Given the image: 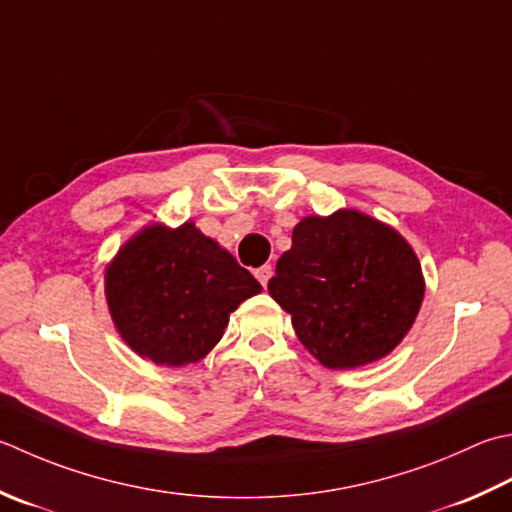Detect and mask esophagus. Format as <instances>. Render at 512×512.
<instances>
[{
  "instance_id": "esophagus-1",
  "label": "esophagus",
  "mask_w": 512,
  "mask_h": 512,
  "mask_svg": "<svg viewBox=\"0 0 512 512\" xmlns=\"http://www.w3.org/2000/svg\"><path fill=\"white\" fill-rule=\"evenodd\" d=\"M255 277L259 279V284H262V286L266 288L268 279L273 277V266H270V264H264L262 268H257V270H255Z\"/></svg>"
}]
</instances>
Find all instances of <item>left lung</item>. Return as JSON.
<instances>
[{"label": "left lung", "instance_id": "1", "mask_svg": "<svg viewBox=\"0 0 512 512\" xmlns=\"http://www.w3.org/2000/svg\"><path fill=\"white\" fill-rule=\"evenodd\" d=\"M424 290L413 246L355 208L304 217L268 282L299 342L333 370L393 353L415 324Z\"/></svg>", "mask_w": 512, "mask_h": 512}]
</instances>
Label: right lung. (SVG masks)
<instances>
[{
    "label": "right lung",
    "instance_id": "1",
    "mask_svg": "<svg viewBox=\"0 0 512 512\" xmlns=\"http://www.w3.org/2000/svg\"><path fill=\"white\" fill-rule=\"evenodd\" d=\"M104 293L126 346L157 366L179 368L204 359L230 313L262 286L195 222H155L110 259Z\"/></svg>",
    "mask_w": 512,
    "mask_h": 512
}]
</instances>
